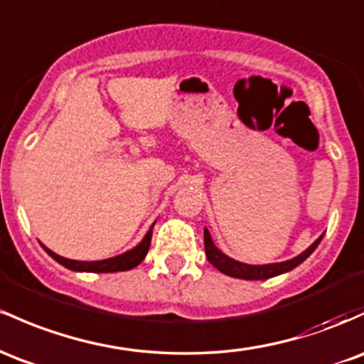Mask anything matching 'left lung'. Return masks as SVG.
Returning a JSON list of instances; mask_svg holds the SVG:
<instances>
[{
	"mask_svg": "<svg viewBox=\"0 0 364 364\" xmlns=\"http://www.w3.org/2000/svg\"><path fill=\"white\" fill-rule=\"evenodd\" d=\"M321 238H323V235L313 243V245L309 247V249H306L304 252L299 254L297 257L289 259V261L273 262V264L252 266V264H245V262H240V261H235V259L228 257L226 254H223L221 250L214 245L209 230H207V228L203 230V245H205L207 261H209L214 267H218L221 273L228 274V277L242 278V279H267V278L278 277V274L294 269V267H297L301 262H304L306 259L314 252V249L319 245Z\"/></svg>",
	"mask_w": 364,
	"mask_h": 364,
	"instance_id": "8db88e82",
	"label": "left lung"
}]
</instances>
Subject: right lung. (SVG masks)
<instances>
[{"instance_id":"1","label":"right lung","mask_w":364,"mask_h":364,"mask_svg":"<svg viewBox=\"0 0 364 364\" xmlns=\"http://www.w3.org/2000/svg\"><path fill=\"white\" fill-rule=\"evenodd\" d=\"M155 225V223H154ZM154 225L149 231H146L145 238L138 243L134 249L127 250L121 255H115V257L110 259H103V261H72V259L62 257V255L51 252L50 249H46L43 245V249L46 250L55 261L60 262L62 266L69 267L72 271H87V273H115V271H127V269H133L136 267L139 262L145 259V255L149 254L150 249V242H151V230H154Z\"/></svg>"}]
</instances>
